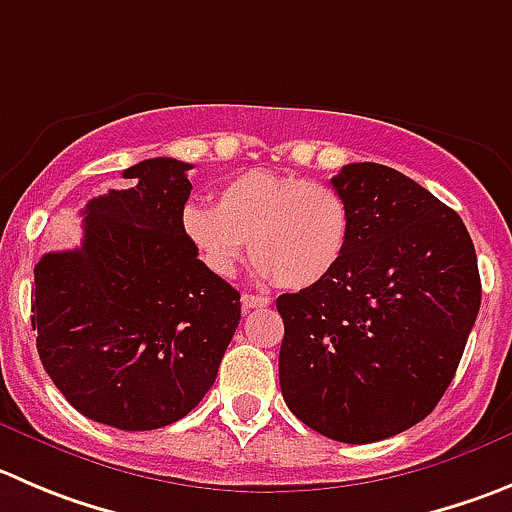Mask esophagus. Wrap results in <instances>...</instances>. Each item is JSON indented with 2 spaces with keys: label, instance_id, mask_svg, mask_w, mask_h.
<instances>
[{
  "label": "esophagus",
  "instance_id": "esophagus-1",
  "mask_svg": "<svg viewBox=\"0 0 512 512\" xmlns=\"http://www.w3.org/2000/svg\"><path fill=\"white\" fill-rule=\"evenodd\" d=\"M241 304L246 311L264 309V306H269V299H266V296H259V294H243Z\"/></svg>",
  "mask_w": 512,
  "mask_h": 512
}]
</instances>
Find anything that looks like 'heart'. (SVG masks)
Returning a JSON list of instances; mask_svg holds the SVG:
<instances>
[{
  "label": "heart",
  "mask_w": 512,
  "mask_h": 512,
  "mask_svg": "<svg viewBox=\"0 0 512 512\" xmlns=\"http://www.w3.org/2000/svg\"><path fill=\"white\" fill-rule=\"evenodd\" d=\"M180 228L213 276H233L251 248L256 274L299 291L339 269L352 241V208L319 180L248 170L218 188L216 208L188 203Z\"/></svg>",
  "instance_id": "obj_1"
}]
</instances>
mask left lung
<instances>
[{"label": "left lung", "mask_w": 512, "mask_h": 512, "mask_svg": "<svg viewBox=\"0 0 512 512\" xmlns=\"http://www.w3.org/2000/svg\"><path fill=\"white\" fill-rule=\"evenodd\" d=\"M332 186L352 241L321 284L276 299L279 382L319 435L367 445L425 420L450 387L480 311L465 223L427 188L379 163H349Z\"/></svg>", "instance_id": "1"}]
</instances>
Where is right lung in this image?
<instances>
[{
    "mask_svg": "<svg viewBox=\"0 0 512 512\" xmlns=\"http://www.w3.org/2000/svg\"><path fill=\"white\" fill-rule=\"evenodd\" d=\"M191 163L150 158L133 186L82 208L80 248L34 266L32 329L42 367L90 420L158 430L216 382L241 294L213 276L180 228Z\"/></svg>",
    "mask_w": 512,
    "mask_h": 512,
    "instance_id": "add662e5",
    "label": "right lung"
}]
</instances>
